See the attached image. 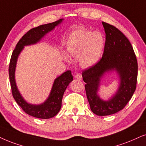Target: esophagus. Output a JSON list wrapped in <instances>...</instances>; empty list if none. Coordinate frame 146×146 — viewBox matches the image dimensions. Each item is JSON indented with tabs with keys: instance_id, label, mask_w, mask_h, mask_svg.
I'll return each instance as SVG.
<instances>
[{
	"instance_id": "34e87169",
	"label": "esophagus",
	"mask_w": 146,
	"mask_h": 146,
	"mask_svg": "<svg viewBox=\"0 0 146 146\" xmlns=\"http://www.w3.org/2000/svg\"><path fill=\"white\" fill-rule=\"evenodd\" d=\"M75 78L78 79V80H82V75L80 73H77L75 75Z\"/></svg>"
}]
</instances>
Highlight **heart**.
<instances>
[{
    "instance_id": "b5f03b06",
    "label": "heart",
    "mask_w": 146,
    "mask_h": 146,
    "mask_svg": "<svg viewBox=\"0 0 146 146\" xmlns=\"http://www.w3.org/2000/svg\"><path fill=\"white\" fill-rule=\"evenodd\" d=\"M105 46V38L100 32L84 28L77 29L70 34L67 42V50L71 56H79L84 67L94 65L100 60ZM69 60L67 56H65Z\"/></svg>"
}]
</instances>
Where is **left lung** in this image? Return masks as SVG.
I'll use <instances>...</instances> for the list:
<instances>
[{
    "label": "left lung",
    "instance_id": "left-lung-1",
    "mask_svg": "<svg viewBox=\"0 0 146 146\" xmlns=\"http://www.w3.org/2000/svg\"><path fill=\"white\" fill-rule=\"evenodd\" d=\"M102 25L106 41L102 58L82 73L90 108L98 116L110 115L124 108L135 91L138 69L135 54L127 37L113 25L105 22ZM110 71L117 73L119 88L109 100L104 101L97 92L103 77Z\"/></svg>",
    "mask_w": 146,
    "mask_h": 146
}]
</instances>
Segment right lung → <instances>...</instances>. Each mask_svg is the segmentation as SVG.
I'll return each instance as SVG.
<instances>
[{"label": "right lung", "mask_w": 146, "mask_h": 146, "mask_svg": "<svg viewBox=\"0 0 146 146\" xmlns=\"http://www.w3.org/2000/svg\"><path fill=\"white\" fill-rule=\"evenodd\" d=\"M63 21L60 19L53 23L44 24L28 31L17 44L13 52L9 67V79L11 86L13 96L16 102L25 113L38 119H48L54 117L60 111L64 92L73 79L71 71L68 70L54 79L49 96L43 103L40 104H29L25 100L18 90L15 81V69L18 57L24 46L37 44L42 38Z\"/></svg>", "instance_id": "1"}]
</instances>
